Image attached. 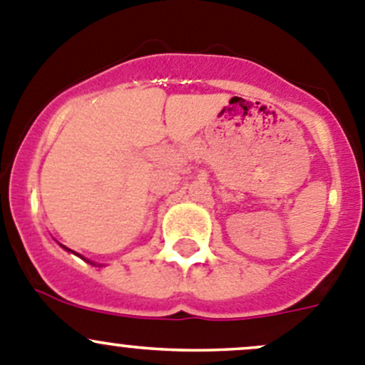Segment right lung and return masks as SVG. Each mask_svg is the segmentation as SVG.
Instances as JSON below:
<instances>
[{
  "label": "right lung",
  "mask_w": 365,
  "mask_h": 365,
  "mask_svg": "<svg viewBox=\"0 0 365 365\" xmlns=\"http://www.w3.org/2000/svg\"><path fill=\"white\" fill-rule=\"evenodd\" d=\"M67 250H68V248H67Z\"/></svg>",
  "instance_id": "obj_1"
}]
</instances>
